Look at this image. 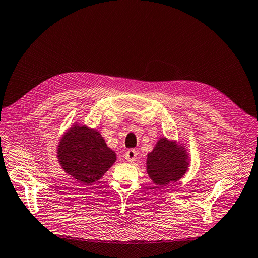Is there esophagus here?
I'll return each mask as SVG.
<instances>
[{
    "mask_svg": "<svg viewBox=\"0 0 258 258\" xmlns=\"http://www.w3.org/2000/svg\"><path fill=\"white\" fill-rule=\"evenodd\" d=\"M137 157V151L135 149H128L125 154V159H126L128 162H134L136 160Z\"/></svg>",
    "mask_w": 258,
    "mask_h": 258,
    "instance_id": "obj_1",
    "label": "esophagus"
}]
</instances>
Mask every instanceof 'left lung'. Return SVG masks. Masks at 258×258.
I'll return each instance as SVG.
<instances>
[{
  "label": "left lung",
  "instance_id": "8db88e82",
  "mask_svg": "<svg viewBox=\"0 0 258 258\" xmlns=\"http://www.w3.org/2000/svg\"><path fill=\"white\" fill-rule=\"evenodd\" d=\"M147 173L156 185L163 187L175 183L188 169L186 150L166 137L160 138L147 155Z\"/></svg>",
  "mask_w": 258,
  "mask_h": 258
}]
</instances>
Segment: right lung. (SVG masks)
<instances>
[{"mask_svg": "<svg viewBox=\"0 0 258 258\" xmlns=\"http://www.w3.org/2000/svg\"><path fill=\"white\" fill-rule=\"evenodd\" d=\"M57 158L66 173L85 185H91L115 162L116 155L99 132L74 125L61 138Z\"/></svg>", "mask_w": 258, "mask_h": 258, "instance_id": "right-lung-1", "label": "right lung"}]
</instances>
